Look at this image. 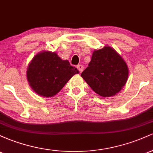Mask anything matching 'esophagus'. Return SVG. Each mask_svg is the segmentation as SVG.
I'll return each instance as SVG.
<instances>
[{
    "label": "esophagus",
    "mask_w": 153,
    "mask_h": 153,
    "mask_svg": "<svg viewBox=\"0 0 153 153\" xmlns=\"http://www.w3.org/2000/svg\"><path fill=\"white\" fill-rule=\"evenodd\" d=\"M77 68H78V70L79 71V72H80V73H82V71H83V69H84L83 66L81 65H79L77 66Z\"/></svg>",
    "instance_id": "34e87169"
}]
</instances>
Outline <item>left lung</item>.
I'll list each match as a JSON object with an SVG mask.
<instances>
[{
    "label": "left lung",
    "mask_w": 153,
    "mask_h": 153,
    "mask_svg": "<svg viewBox=\"0 0 153 153\" xmlns=\"http://www.w3.org/2000/svg\"><path fill=\"white\" fill-rule=\"evenodd\" d=\"M129 70L125 61L111 47L94 50L88 67L81 77L92 90L103 97L119 93L127 81Z\"/></svg>",
    "instance_id": "1"
}]
</instances>
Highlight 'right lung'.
I'll return each mask as SVG.
<instances>
[{
    "label": "right lung",
    "mask_w": 153,
    "mask_h": 153,
    "mask_svg": "<svg viewBox=\"0 0 153 153\" xmlns=\"http://www.w3.org/2000/svg\"><path fill=\"white\" fill-rule=\"evenodd\" d=\"M79 71L63 60L56 52L44 51L34 56L26 71L28 82L35 93L44 97H52Z\"/></svg>",
    "instance_id": "right-lung-1"
}]
</instances>
